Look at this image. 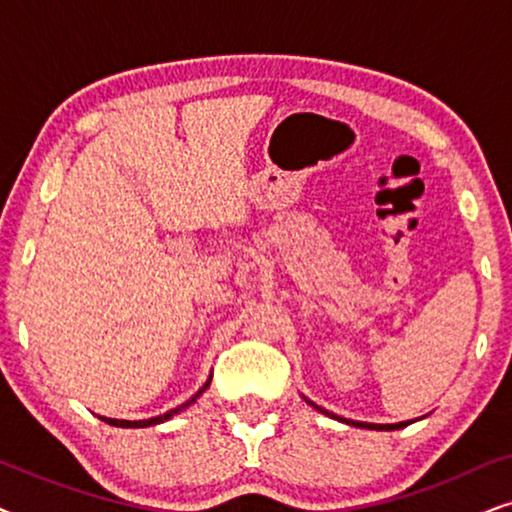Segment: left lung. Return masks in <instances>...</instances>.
<instances>
[{"mask_svg": "<svg viewBox=\"0 0 512 512\" xmlns=\"http://www.w3.org/2000/svg\"><path fill=\"white\" fill-rule=\"evenodd\" d=\"M310 405H314L312 401H307ZM314 408H317L319 412H324V415H328V417H335V419H340V422H347V424H352V426H361V429H375V431H394V429H403V426H408L410 422H398V424H366V422H354V419H342V417H338V415H333V412H328V410H324V408H319V405H314Z\"/></svg>", "mask_w": 512, "mask_h": 512, "instance_id": "obj_1", "label": "left lung"}]
</instances>
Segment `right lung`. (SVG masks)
<instances>
[{
    "mask_svg": "<svg viewBox=\"0 0 512 512\" xmlns=\"http://www.w3.org/2000/svg\"><path fill=\"white\" fill-rule=\"evenodd\" d=\"M209 382H212V377H209V380L202 384V389L198 391V394H195L191 401H186V403H181L179 408H174V410H170V412H165V415H158V417H151V419H139V422H128V419H109V417H100V419H104V422L107 424H111V426H123V429H144V426H153V424H163V422H167V419H170L172 415H177V412H181V410H186L188 405L191 403H195V398H198L202 391H205L207 387H209Z\"/></svg>",
    "mask_w": 512,
    "mask_h": 512,
    "instance_id": "right-lung-1",
    "label": "right lung"
}]
</instances>
